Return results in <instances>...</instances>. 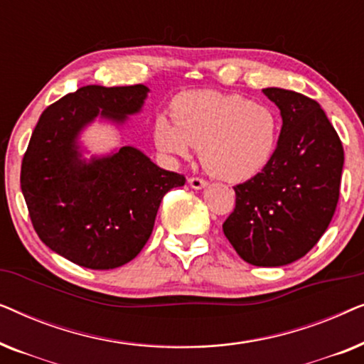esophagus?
Wrapping results in <instances>:
<instances>
[{"instance_id":"1","label":"esophagus","mask_w":364,"mask_h":364,"mask_svg":"<svg viewBox=\"0 0 364 364\" xmlns=\"http://www.w3.org/2000/svg\"><path fill=\"white\" fill-rule=\"evenodd\" d=\"M188 183H191V187L192 188H203L207 186V181L205 178H202V177H188Z\"/></svg>"}]
</instances>
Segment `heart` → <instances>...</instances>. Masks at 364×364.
<instances>
[{"mask_svg": "<svg viewBox=\"0 0 364 364\" xmlns=\"http://www.w3.org/2000/svg\"><path fill=\"white\" fill-rule=\"evenodd\" d=\"M173 121L159 116L157 147L186 159L198 147L207 172L227 182H243L270 164L278 146L280 119L252 99L210 89L183 92L172 104Z\"/></svg>", "mask_w": 364, "mask_h": 364, "instance_id": "1", "label": "heart"}]
</instances>
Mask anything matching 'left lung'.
I'll return each mask as SVG.
<instances>
[{
	"instance_id": "left-lung-1",
	"label": "left lung",
	"mask_w": 364,
	"mask_h": 364,
	"mask_svg": "<svg viewBox=\"0 0 364 364\" xmlns=\"http://www.w3.org/2000/svg\"><path fill=\"white\" fill-rule=\"evenodd\" d=\"M283 126L272 161L238 183L223 233L243 260L282 267L306 255L330 225L340 198L345 151L320 104L300 92L267 87Z\"/></svg>"
}]
</instances>
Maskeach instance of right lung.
Listing matches in <instances>:
<instances>
[{
    "label": "right lung",
    "instance_id": "right-lung-1",
    "mask_svg": "<svg viewBox=\"0 0 364 364\" xmlns=\"http://www.w3.org/2000/svg\"><path fill=\"white\" fill-rule=\"evenodd\" d=\"M149 89L84 86L44 109L21 162V191L44 245L91 270L131 262L151 237L162 197L186 183L134 147L81 161L76 139L101 116L124 122Z\"/></svg>",
    "mask_w": 364,
    "mask_h": 364
}]
</instances>
